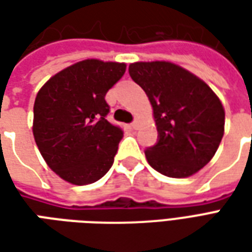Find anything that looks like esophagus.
Here are the masks:
<instances>
[{"instance_id": "1", "label": "esophagus", "mask_w": 252, "mask_h": 252, "mask_svg": "<svg viewBox=\"0 0 252 252\" xmlns=\"http://www.w3.org/2000/svg\"><path fill=\"white\" fill-rule=\"evenodd\" d=\"M131 126L133 128V129H137V126H139V121H137V120L133 121V123L131 124Z\"/></svg>"}]
</instances>
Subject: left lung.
Masks as SVG:
<instances>
[{"label": "left lung", "instance_id": "obj_1", "mask_svg": "<svg viewBox=\"0 0 252 252\" xmlns=\"http://www.w3.org/2000/svg\"><path fill=\"white\" fill-rule=\"evenodd\" d=\"M129 75L146 92L158 143L146 150L150 166L171 178L195 174L211 160L224 135L225 112L201 78L166 61L135 62Z\"/></svg>", "mask_w": 252, "mask_h": 252}]
</instances>
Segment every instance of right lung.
<instances>
[{
    "instance_id": "add662e5",
    "label": "right lung",
    "mask_w": 252,
    "mask_h": 252,
    "mask_svg": "<svg viewBox=\"0 0 252 252\" xmlns=\"http://www.w3.org/2000/svg\"><path fill=\"white\" fill-rule=\"evenodd\" d=\"M126 68V63L85 59L57 72L36 95V146L48 167L72 185L93 184L113 164L123 129L106 120L105 94Z\"/></svg>"
}]
</instances>
